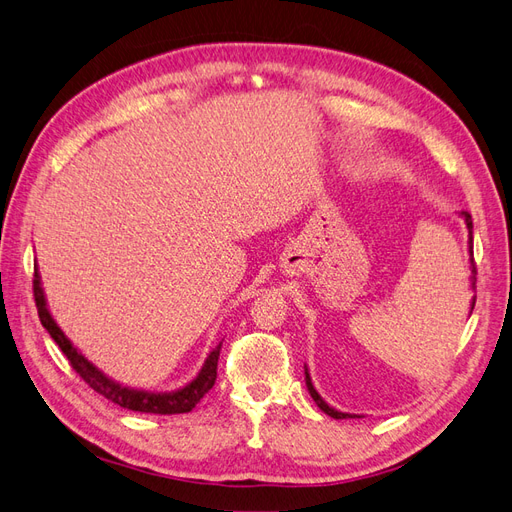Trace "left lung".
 Listing matches in <instances>:
<instances>
[{"instance_id":"8db88e82","label":"left lung","mask_w":512,"mask_h":512,"mask_svg":"<svg viewBox=\"0 0 512 512\" xmlns=\"http://www.w3.org/2000/svg\"><path fill=\"white\" fill-rule=\"evenodd\" d=\"M463 220H466V226H468V232H470V241H468V252H470V269H472V275H470V288L476 292V267H474V258H472V215L468 213V211H461L459 213ZM474 303H476V297H472V303H470V314H472V309H474ZM305 384H307V391H309V395H312V399L316 401V406L324 412V414H329L331 418H354L356 414H348V412H339V410H335V408H331L327 401H324L320 395H318V391L314 389V384H312V378H309V371H307V367H305Z\"/></svg>"}]
</instances>
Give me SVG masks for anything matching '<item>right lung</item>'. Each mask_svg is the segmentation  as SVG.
Here are the masks:
<instances>
[{"instance_id": "right-lung-1", "label": "right lung", "mask_w": 512, "mask_h": 512, "mask_svg": "<svg viewBox=\"0 0 512 512\" xmlns=\"http://www.w3.org/2000/svg\"><path fill=\"white\" fill-rule=\"evenodd\" d=\"M34 297H36V307H38L42 327L49 331V335L55 339V344L61 348V352L68 356V361L76 369V374H79L96 393H100L102 397L113 401V404L121 408L132 410V412H145V414L192 412L198 401L211 391L215 378H218V359H220L222 342L207 354V359L203 367H200L196 378L190 380L185 386H181V389H175V391L132 389V386H126L113 378H108L104 371L91 363L87 356L70 342L68 335L61 331V327L49 312V305H46V294L42 288L38 265H34Z\"/></svg>"}]
</instances>
